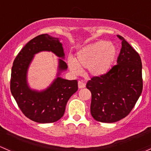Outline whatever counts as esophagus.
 <instances>
[{"mask_svg": "<svg viewBox=\"0 0 151 151\" xmlns=\"http://www.w3.org/2000/svg\"><path fill=\"white\" fill-rule=\"evenodd\" d=\"M78 86L79 88H85V86H86V84H85L83 82L80 81H79L78 82Z\"/></svg>", "mask_w": 151, "mask_h": 151, "instance_id": "34e87169", "label": "esophagus"}]
</instances>
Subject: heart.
<instances>
[{"label":"heart","instance_id":"obj_1","mask_svg":"<svg viewBox=\"0 0 151 151\" xmlns=\"http://www.w3.org/2000/svg\"><path fill=\"white\" fill-rule=\"evenodd\" d=\"M117 49L110 41H97L83 46L77 53L76 59H68L70 70L74 75L81 73V68L87 69L88 75L99 77L106 74L116 60Z\"/></svg>","mask_w":151,"mask_h":151}]
</instances>
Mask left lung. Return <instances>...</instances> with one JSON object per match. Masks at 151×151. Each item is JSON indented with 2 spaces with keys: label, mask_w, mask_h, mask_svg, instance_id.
<instances>
[{
  "label": "left lung",
  "mask_w": 151,
  "mask_h": 151,
  "mask_svg": "<svg viewBox=\"0 0 151 151\" xmlns=\"http://www.w3.org/2000/svg\"><path fill=\"white\" fill-rule=\"evenodd\" d=\"M117 64L109 72L87 82L91 92V114L97 122L113 123L130 113L142 91V62L139 54L122 36Z\"/></svg>",
  "instance_id": "8db88e82"
}]
</instances>
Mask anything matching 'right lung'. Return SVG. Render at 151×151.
<instances>
[{
  "label": "right lung",
  "mask_w": 151,
  "mask_h": 151,
  "mask_svg": "<svg viewBox=\"0 0 151 151\" xmlns=\"http://www.w3.org/2000/svg\"><path fill=\"white\" fill-rule=\"evenodd\" d=\"M52 52L59 57L58 73L51 84L44 90L29 86L27 73L36 53ZM60 38L43 34L29 41L14 61L11 76V92L19 108L30 120L41 124L53 123L64 115L67 102L78 90L76 80H67L60 76L68 69Z\"/></svg>",
  "instance_id": "obj_1"
}]
</instances>
